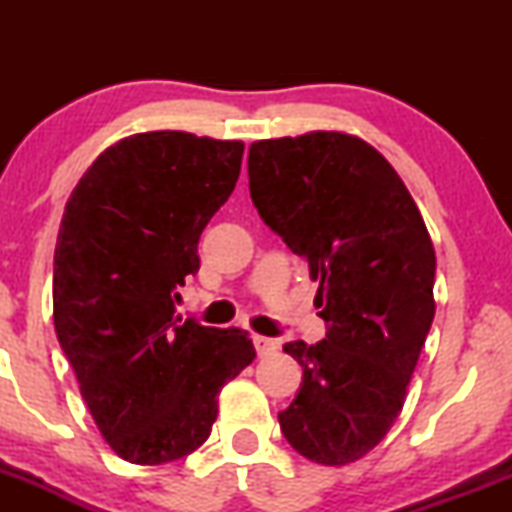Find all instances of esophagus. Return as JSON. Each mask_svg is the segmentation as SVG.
I'll return each instance as SVG.
<instances>
[{
  "label": "esophagus",
  "instance_id": "1",
  "mask_svg": "<svg viewBox=\"0 0 512 512\" xmlns=\"http://www.w3.org/2000/svg\"><path fill=\"white\" fill-rule=\"evenodd\" d=\"M252 344H255L257 354H260V356L274 354V351H276V342H274V339L262 337V334H255V337H252Z\"/></svg>",
  "mask_w": 512,
  "mask_h": 512
}]
</instances>
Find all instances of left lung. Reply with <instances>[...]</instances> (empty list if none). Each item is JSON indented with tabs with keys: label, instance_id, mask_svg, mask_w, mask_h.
I'll return each instance as SVG.
<instances>
[{
	"label": "left lung",
	"instance_id": "8db88e82",
	"mask_svg": "<svg viewBox=\"0 0 512 512\" xmlns=\"http://www.w3.org/2000/svg\"><path fill=\"white\" fill-rule=\"evenodd\" d=\"M262 221L308 262L322 342L284 344L303 383L279 426L317 464L361 460L387 436L431 330L436 252L397 170L344 132L262 139L248 154Z\"/></svg>",
	"mask_w": 512,
	"mask_h": 512
}]
</instances>
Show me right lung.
<instances>
[{
    "label": "right lung",
    "mask_w": 512,
    "mask_h": 512,
    "mask_svg": "<svg viewBox=\"0 0 512 512\" xmlns=\"http://www.w3.org/2000/svg\"><path fill=\"white\" fill-rule=\"evenodd\" d=\"M243 142L144 132L74 187L55 248L52 317L98 431L122 460H180L209 438L221 387L255 358L248 332L175 315L197 243L231 197Z\"/></svg>",
    "instance_id": "add662e5"
}]
</instances>
